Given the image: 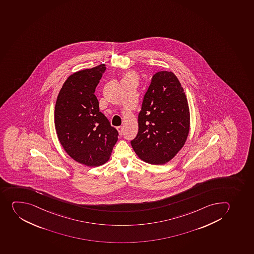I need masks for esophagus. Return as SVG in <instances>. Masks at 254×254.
<instances>
[{
	"label": "esophagus",
	"instance_id": "1",
	"mask_svg": "<svg viewBox=\"0 0 254 254\" xmlns=\"http://www.w3.org/2000/svg\"><path fill=\"white\" fill-rule=\"evenodd\" d=\"M117 130L119 131V135H123V127H118Z\"/></svg>",
	"mask_w": 254,
	"mask_h": 254
}]
</instances>
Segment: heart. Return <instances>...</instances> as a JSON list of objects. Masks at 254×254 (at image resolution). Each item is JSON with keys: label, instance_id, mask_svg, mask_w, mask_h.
Listing matches in <instances>:
<instances>
[{"label": "heart", "instance_id": "b5f03b06", "mask_svg": "<svg viewBox=\"0 0 254 254\" xmlns=\"http://www.w3.org/2000/svg\"><path fill=\"white\" fill-rule=\"evenodd\" d=\"M133 76H134V74H133V73H131V72H128V73H127V74L125 75V77H124V78H127V77H133Z\"/></svg>", "mask_w": 254, "mask_h": 254}]
</instances>
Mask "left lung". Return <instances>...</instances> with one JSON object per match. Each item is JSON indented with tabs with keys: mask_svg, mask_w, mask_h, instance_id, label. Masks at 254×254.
I'll return each mask as SVG.
<instances>
[{
	"mask_svg": "<svg viewBox=\"0 0 254 254\" xmlns=\"http://www.w3.org/2000/svg\"><path fill=\"white\" fill-rule=\"evenodd\" d=\"M138 134L130 144L141 160L163 165L184 146L190 114L184 89L172 72L154 75L138 116Z\"/></svg>",
	"mask_w": 254,
	"mask_h": 254,
	"instance_id": "left-lung-1",
	"label": "left lung"
}]
</instances>
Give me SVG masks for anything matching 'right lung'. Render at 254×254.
Instances as JSON below:
<instances>
[{
    "instance_id": "add662e5",
    "label": "right lung",
    "mask_w": 254,
    "mask_h": 254,
    "mask_svg": "<svg viewBox=\"0 0 254 254\" xmlns=\"http://www.w3.org/2000/svg\"><path fill=\"white\" fill-rule=\"evenodd\" d=\"M106 70L105 64L67 77L55 107V127L61 145L77 163L99 167L110 159L118 130L100 112L95 91Z\"/></svg>"
}]
</instances>
